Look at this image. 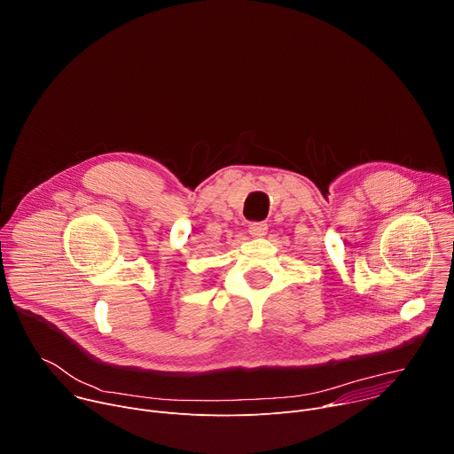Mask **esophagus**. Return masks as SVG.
<instances>
[{
	"instance_id": "1",
	"label": "esophagus",
	"mask_w": 454,
	"mask_h": 454,
	"mask_svg": "<svg viewBox=\"0 0 454 454\" xmlns=\"http://www.w3.org/2000/svg\"><path fill=\"white\" fill-rule=\"evenodd\" d=\"M266 233H268V224H264V223H251L249 224V235L264 237Z\"/></svg>"
}]
</instances>
